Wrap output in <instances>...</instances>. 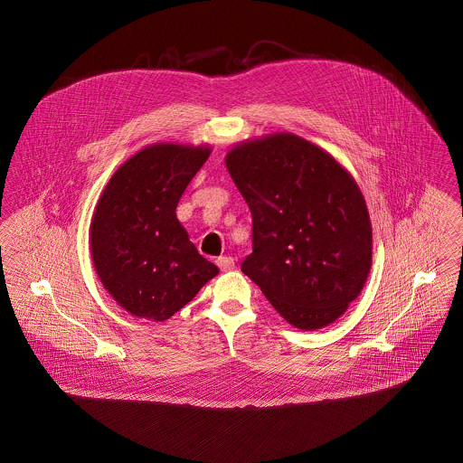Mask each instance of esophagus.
<instances>
[{
  "mask_svg": "<svg viewBox=\"0 0 463 463\" xmlns=\"http://www.w3.org/2000/svg\"><path fill=\"white\" fill-rule=\"evenodd\" d=\"M217 265L221 267L222 270H231V269H234V259L232 257H219Z\"/></svg>",
  "mask_w": 463,
  "mask_h": 463,
  "instance_id": "esophagus-1",
  "label": "esophagus"
}]
</instances>
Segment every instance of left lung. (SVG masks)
<instances>
[{
  "label": "left lung",
  "mask_w": 463,
  "mask_h": 463,
  "mask_svg": "<svg viewBox=\"0 0 463 463\" xmlns=\"http://www.w3.org/2000/svg\"><path fill=\"white\" fill-rule=\"evenodd\" d=\"M225 165L251 212L242 272L289 325L333 323L372 267V223L353 176L291 133L244 142Z\"/></svg>",
  "instance_id": "obj_1"
}]
</instances>
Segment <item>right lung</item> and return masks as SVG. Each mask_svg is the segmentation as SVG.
Returning a JSON list of instances; mask_svg holds the SVG:
<instances>
[{
  "instance_id": "right-lung-1",
  "label": "right lung",
  "mask_w": 463,
  "mask_h": 463,
  "mask_svg": "<svg viewBox=\"0 0 463 463\" xmlns=\"http://www.w3.org/2000/svg\"><path fill=\"white\" fill-rule=\"evenodd\" d=\"M210 147L156 144L112 178L91 222V257L112 298L137 317L165 321L219 274L201 257L175 210Z\"/></svg>"
}]
</instances>
